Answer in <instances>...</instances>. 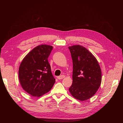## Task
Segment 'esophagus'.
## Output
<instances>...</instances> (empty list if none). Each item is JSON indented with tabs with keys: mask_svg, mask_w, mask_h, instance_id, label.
<instances>
[{
	"mask_svg": "<svg viewBox=\"0 0 123 123\" xmlns=\"http://www.w3.org/2000/svg\"><path fill=\"white\" fill-rule=\"evenodd\" d=\"M65 76L64 75H62L61 76H59L57 77V79H58V80H62V79H64V78H65Z\"/></svg>",
	"mask_w": 123,
	"mask_h": 123,
	"instance_id": "1",
	"label": "esophagus"
}]
</instances>
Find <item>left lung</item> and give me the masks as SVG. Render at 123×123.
Here are the masks:
<instances>
[{"label": "left lung", "instance_id": "1", "mask_svg": "<svg viewBox=\"0 0 123 123\" xmlns=\"http://www.w3.org/2000/svg\"><path fill=\"white\" fill-rule=\"evenodd\" d=\"M68 48L73 61V81L69 90L73 98L84 101L92 97L100 87L101 69L95 57L84 47Z\"/></svg>", "mask_w": 123, "mask_h": 123}]
</instances>
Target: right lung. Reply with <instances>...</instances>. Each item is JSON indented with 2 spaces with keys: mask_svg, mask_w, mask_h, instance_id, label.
<instances>
[{
  "mask_svg": "<svg viewBox=\"0 0 123 123\" xmlns=\"http://www.w3.org/2000/svg\"><path fill=\"white\" fill-rule=\"evenodd\" d=\"M53 47L41 44L29 52L22 61L18 76L21 86L28 93L40 97L50 91L55 82L48 61Z\"/></svg>",
  "mask_w": 123,
  "mask_h": 123,
  "instance_id": "add662e5",
  "label": "right lung"
}]
</instances>
